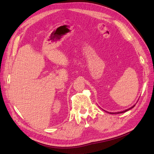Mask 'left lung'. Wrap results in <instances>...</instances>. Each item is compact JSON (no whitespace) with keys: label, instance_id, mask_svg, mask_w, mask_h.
Here are the masks:
<instances>
[{"label":"left lung","instance_id":"left-lung-1","mask_svg":"<svg viewBox=\"0 0 154 154\" xmlns=\"http://www.w3.org/2000/svg\"><path fill=\"white\" fill-rule=\"evenodd\" d=\"M134 106L135 105H134V106H132V107H130V109H127V110H124V111H121V112H110V114H120V113H123V112H126V111H128V110H130V109H132V108H134Z\"/></svg>","mask_w":154,"mask_h":154}]
</instances>
